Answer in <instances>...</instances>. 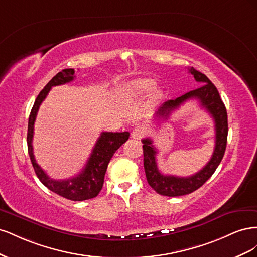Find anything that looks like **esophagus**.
I'll use <instances>...</instances> for the list:
<instances>
[{"instance_id": "esophagus-1", "label": "esophagus", "mask_w": 257, "mask_h": 257, "mask_svg": "<svg viewBox=\"0 0 257 257\" xmlns=\"http://www.w3.org/2000/svg\"><path fill=\"white\" fill-rule=\"evenodd\" d=\"M133 139H141L144 136V130L141 127H135L131 134Z\"/></svg>"}]
</instances>
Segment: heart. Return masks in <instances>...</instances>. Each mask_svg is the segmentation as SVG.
I'll list each match as a JSON object with an SVG mask.
<instances>
[{
    "label": "heart",
    "mask_w": 257,
    "mask_h": 257,
    "mask_svg": "<svg viewBox=\"0 0 257 257\" xmlns=\"http://www.w3.org/2000/svg\"><path fill=\"white\" fill-rule=\"evenodd\" d=\"M155 88V82L147 78H137L125 84V92L130 96L143 97L151 93Z\"/></svg>",
    "instance_id": "1"
}]
</instances>
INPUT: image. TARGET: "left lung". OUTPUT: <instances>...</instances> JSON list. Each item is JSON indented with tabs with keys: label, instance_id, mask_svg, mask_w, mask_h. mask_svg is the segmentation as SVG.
<instances>
[{
	"label": "left lung",
	"instance_id": "8db88e82",
	"mask_svg": "<svg viewBox=\"0 0 257 257\" xmlns=\"http://www.w3.org/2000/svg\"><path fill=\"white\" fill-rule=\"evenodd\" d=\"M189 72L194 76L197 82H200V87L185 93L184 95L177 97L176 99L167 100L159 108L158 111L155 112V115L161 119H167L170 113L185 103L186 100L193 98L198 99L200 106L204 107L214 120L215 147L211 159L207 163L206 166L195 175L191 177L165 176L161 174L158 168L157 160H155L158 150L152 145L153 142L150 138L143 139L144 167L147 181L155 192L163 196H182L199 189L213 175L217 166L220 165L224 157L225 149H226L228 134L227 112L219 94V91L203 73L196 71L193 67L189 69Z\"/></svg>",
	"mask_w": 257,
	"mask_h": 257
}]
</instances>
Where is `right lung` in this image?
Listing matches in <instances>:
<instances>
[{"label": "right lung", "instance_id": "add662e5", "mask_svg": "<svg viewBox=\"0 0 257 257\" xmlns=\"http://www.w3.org/2000/svg\"><path fill=\"white\" fill-rule=\"evenodd\" d=\"M75 71L74 68H66L58 73L53 78L46 84V87L37 95L35 103L31 110L28 124V152L30 155L31 162H32L35 174L40 181L48 188L53 193L64 197L69 200L81 201L85 199L94 198L98 195L104 184V178L107 170V166L112 158L114 152L125 143L128 137V132H122V133H112V132H103L98 137L97 142L93 148L92 153L84 165L83 169L77 176L65 179V180H53L49 178L41 166L37 164L34 154H33V134H34V123L36 114L43 100L47 96L50 89L56 85L64 84L74 80Z\"/></svg>", "mask_w": 257, "mask_h": 257}]
</instances>
